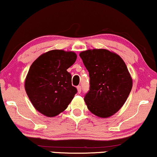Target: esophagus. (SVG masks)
Returning a JSON list of instances; mask_svg holds the SVG:
<instances>
[{
    "instance_id": "1",
    "label": "esophagus",
    "mask_w": 157,
    "mask_h": 157,
    "mask_svg": "<svg viewBox=\"0 0 157 157\" xmlns=\"http://www.w3.org/2000/svg\"><path fill=\"white\" fill-rule=\"evenodd\" d=\"M77 88V91H78V93L80 94L81 91V86H78L76 87Z\"/></svg>"
}]
</instances>
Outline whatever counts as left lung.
<instances>
[{
  "label": "left lung",
  "instance_id": "obj_1",
  "mask_svg": "<svg viewBox=\"0 0 157 157\" xmlns=\"http://www.w3.org/2000/svg\"><path fill=\"white\" fill-rule=\"evenodd\" d=\"M79 56L89 71L90 89L84 97L89 110L107 118L123 107L133 86V80L121 56L107 49H93Z\"/></svg>",
  "mask_w": 157,
  "mask_h": 157
}]
</instances>
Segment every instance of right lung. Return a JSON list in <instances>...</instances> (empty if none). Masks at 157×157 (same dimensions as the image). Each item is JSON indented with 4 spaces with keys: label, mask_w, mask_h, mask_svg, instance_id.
Here are the masks:
<instances>
[{
    "label": "right lung",
    "mask_w": 157,
    "mask_h": 157,
    "mask_svg": "<svg viewBox=\"0 0 157 157\" xmlns=\"http://www.w3.org/2000/svg\"><path fill=\"white\" fill-rule=\"evenodd\" d=\"M76 58L74 52L52 50L39 56L30 66L24 88L39 113L53 117L68 107L77 89L71 84L67 69Z\"/></svg>",
    "instance_id": "add662e5"
}]
</instances>
